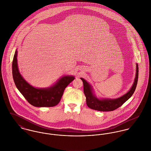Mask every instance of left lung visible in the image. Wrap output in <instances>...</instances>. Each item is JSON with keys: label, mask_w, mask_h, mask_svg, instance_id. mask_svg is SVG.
Masks as SVG:
<instances>
[{"label": "left lung", "mask_w": 151, "mask_h": 151, "mask_svg": "<svg viewBox=\"0 0 151 151\" xmlns=\"http://www.w3.org/2000/svg\"><path fill=\"white\" fill-rule=\"evenodd\" d=\"M138 78V65L137 64L136 76L134 80V83L129 91L124 95L115 99H98L96 98L92 93V88L86 81L81 78L83 82L84 92L86 97V102L87 106L92 109L102 111H113L116 109L120 107L123 104H124L134 93Z\"/></svg>", "instance_id": "left-lung-1"}]
</instances>
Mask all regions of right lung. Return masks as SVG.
<instances>
[{"label": "right lung", "mask_w": 151, "mask_h": 151, "mask_svg": "<svg viewBox=\"0 0 151 151\" xmlns=\"http://www.w3.org/2000/svg\"><path fill=\"white\" fill-rule=\"evenodd\" d=\"M17 51L14 55L12 63L13 77L15 85L25 99L35 107H52L57 105L63 94L65 88L74 80L73 76L61 78L55 85L45 89L35 88L29 85L19 73L17 60Z\"/></svg>", "instance_id": "1"}]
</instances>
